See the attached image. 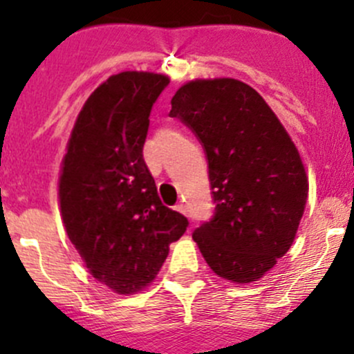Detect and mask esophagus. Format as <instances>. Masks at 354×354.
Segmentation results:
<instances>
[{
	"label": "esophagus",
	"mask_w": 354,
	"mask_h": 354,
	"mask_svg": "<svg viewBox=\"0 0 354 354\" xmlns=\"http://www.w3.org/2000/svg\"><path fill=\"white\" fill-rule=\"evenodd\" d=\"M176 210H178V212L183 214V216H188V209H187V205H185V203H178Z\"/></svg>",
	"instance_id": "obj_1"
}]
</instances>
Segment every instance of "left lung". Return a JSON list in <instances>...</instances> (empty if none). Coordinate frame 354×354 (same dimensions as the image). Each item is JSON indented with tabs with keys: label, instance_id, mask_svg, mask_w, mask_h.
I'll return each mask as SVG.
<instances>
[{
	"label": "left lung",
	"instance_id": "1",
	"mask_svg": "<svg viewBox=\"0 0 354 354\" xmlns=\"http://www.w3.org/2000/svg\"><path fill=\"white\" fill-rule=\"evenodd\" d=\"M169 116L194 131L209 162L216 212L192 234L200 253L223 279H260L292 245L305 210L298 149L262 95L234 78L188 82Z\"/></svg>",
	"mask_w": 354,
	"mask_h": 354
}]
</instances>
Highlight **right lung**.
<instances>
[{
    "instance_id": "add662e5",
    "label": "right lung",
    "mask_w": 354,
    "mask_h": 354,
    "mask_svg": "<svg viewBox=\"0 0 354 354\" xmlns=\"http://www.w3.org/2000/svg\"><path fill=\"white\" fill-rule=\"evenodd\" d=\"M166 75L121 71L99 85L78 113L59 176L70 241L88 272L120 295L156 279L188 219L157 195L144 160L151 109Z\"/></svg>"
}]
</instances>
